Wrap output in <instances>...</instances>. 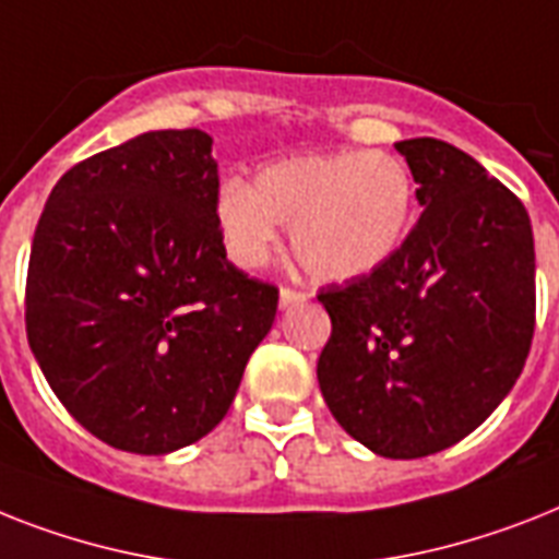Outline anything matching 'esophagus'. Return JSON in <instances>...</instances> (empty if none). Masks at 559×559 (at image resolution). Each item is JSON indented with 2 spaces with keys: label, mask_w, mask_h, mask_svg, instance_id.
<instances>
[{
  "label": "esophagus",
  "mask_w": 559,
  "mask_h": 559,
  "mask_svg": "<svg viewBox=\"0 0 559 559\" xmlns=\"http://www.w3.org/2000/svg\"><path fill=\"white\" fill-rule=\"evenodd\" d=\"M307 301V295L298 293V289H289V287H281L278 293V304L281 310H287V307H295V304H304Z\"/></svg>",
  "instance_id": "34e87169"
}]
</instances>
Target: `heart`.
Instances as JSON below:
<instances>
[{"mask_svg": "<svg viewBox=\"0 0 559 559\" xmlns=\"http://www.w3.org/2000/svg\"><path fill=\"white\" fill-rule=\"evenodd\" d=\"M416 183L388 152L289 154L215 194L217 235L229 261L258 270L289 226L293 255L316 281L373 275L396 255L413 224Z\"/></svg>", "mask_w": 559, "mask_h": 559, "instance_id": "obj_1", "label": "heart"}]
</instances>
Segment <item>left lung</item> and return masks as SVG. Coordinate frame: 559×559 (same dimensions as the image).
Listing matches in <instances>:
<instances>
[{
  "instance_id": "obj_1",
  "label": "left lung",
  "mask_w": 559,
  "mask_h": 559,
  "mask_svg": "<svg viewBox=\"0 0 559 559\" xmlns=\"http://www.w3.org/2000/svg\"><path fill=\"white\" fill-rule=\"evenodd\" d=\"M396 148L419 186V224L382 270L319 295L333 321L319 388L356 442L419 460L479 428L523 373L534 235L471 154L433 138Z\"/></svg>"
}]
</instances>
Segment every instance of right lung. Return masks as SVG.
Instances as JSON below:
<instances>
[{"label":"right lung","mask_w":559,"mask_h":559,"mask_svg":"<svg viewBox=\"0 0 559 559\" xmlns=\"http://www.w3.org/2000/svg\"><path fill=\"white\" fill-rule=\"evenodd\" d=\"M215 194L206 131H146L68 169L36 224L31 353L111 448L163 456L206 437L272 330L278 289L226 261Z\"/></svg>","instance_id":"add662e5"}]
</instances>
